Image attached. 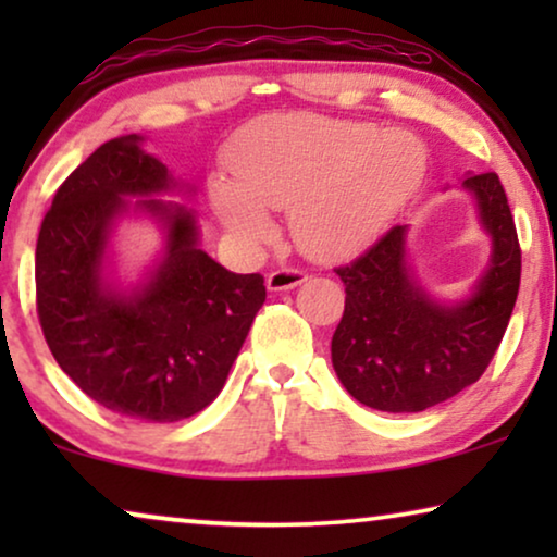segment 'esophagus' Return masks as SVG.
I'll use <instances>...</instances> for the list:
<instances>
[{"mask_svg": "<svg viewBox=\"0 0 557 557\" xmlns=\"http://www.w3.org/2000/svg\"><path fill=\"white\" fill-rule=\"evenodd\" d=\"M307 281V273L301 269H276L265 276V286L269 292H288V288H296Z\"/></svg>", "mask_w": 557, "mask_h": 557, "instance_id": "34e87169", "label": "esophagus"}]
</instances>
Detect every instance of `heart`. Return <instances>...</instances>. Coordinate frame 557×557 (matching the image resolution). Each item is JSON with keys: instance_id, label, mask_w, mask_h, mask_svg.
I'll list each match as a JSON object with an SVG mask.
<instances>
[{"instance_id": "obj_1", "label": "heart", "mask_w": 557, "mask_h": 557, "mask_svg": "<svg viewBox=\"0 0 557 557\" xmlns=\"http://www.w3.org/2000/svg\"><path fill=\"white\" fill-rule=\"evenodd\" d=\"M238 186L212 180L215 212L235 238L269 240L265 208L292 210L294 238L309 256L360 248L423 180L413 136L309 113L265 116L227 151Z\"/></svg>"}]
</instances>
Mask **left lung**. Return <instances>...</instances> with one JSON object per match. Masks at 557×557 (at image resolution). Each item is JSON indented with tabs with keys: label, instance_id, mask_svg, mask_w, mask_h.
<instances>
[{
	"label": "left lung",
	"instance_id": "1",
	"mask_svg": "<svg viewBox=\"0 0 557 557\" xmlns=\"http://www.w3.org/2000/svg\"><path fill=\"white\" fill-rule=\"evenodd\" d=\"M492 235L490 269L467 301H433L406 263V225L339 265L345 314L332 337V364L362 406L418 413L474 385L490 368L520 292L522 250L505 187L494 172L463 180Z\"/></svg>",
	"mask_w": 557,
	"mask_h": 557
}]
</instances>
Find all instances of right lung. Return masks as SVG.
I'll list each match as a JSON object with an SVG mask.
<instances>
[{"label":"right lung","mask_w":557,"mask_h":557,"mask_svg":"<svg viewBox=\"0 0 557 557\" xmlns=\"http://www.w3.org/2000/svg\"><path fill=\"white\" fill-rule=\"evenodd\" d=\"M126 134L71 172L45 212L35 248L37 319L67 377L113 413L174 423L223 391L265 301L261 273H231L197 248L195 212L139 200L166 225L149 281L116 292L103 281L111 225L124 197L174 189L166 166Z\"/></svg>","instance_id":"add662e5"}]
</instances>
